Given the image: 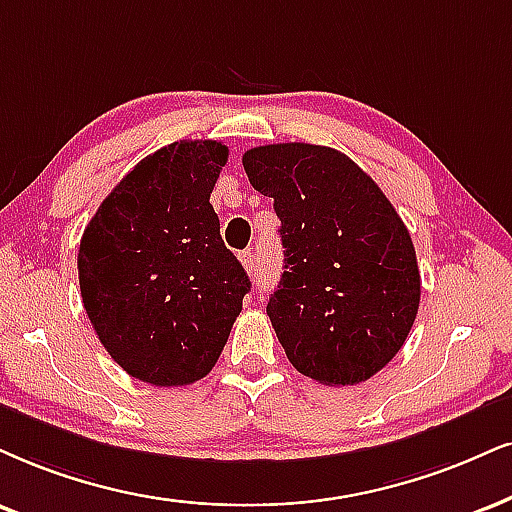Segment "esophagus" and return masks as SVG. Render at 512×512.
I'll return each instance as SVG.
<instances>
[{"mask_svg":"<svg viewBox=\"0 0 512 512\" xmlns=\"http://www.w3.org/2000/svg\"><path fill=\"white\" fill-rule=\"evenodd\" d=\"M242 263H244V268H246V273L249 275H256V270H258V266H256V256H254V251L251 249H246V251H242Z\"/></svg>","mask_w":512,"mask_h":512,"instance_id":"1","label":"esophagus"}]
</instances>
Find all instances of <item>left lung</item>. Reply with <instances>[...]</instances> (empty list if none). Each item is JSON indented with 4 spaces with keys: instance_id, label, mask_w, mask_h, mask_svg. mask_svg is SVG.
Instances as JSON below:
<instances>
[{
    "instance_id": "8db88e82",
    "label": "left lung",
    "mask_w": 512,
    "mask_h": 512,
    "mask_svg": "<svg viewBox=\"0 0 512 512\" xmlns=\"http://www.w3.org/2000/svg\"><path fill=\"white\" fill-rule=\"evenodd\" d=\"M242 163L282 223L285 273L268 318L289 363L330 387L370 380L399 353L418 315L408 227L375 180L337 149L266 144Z\"/></svg>"
}]
</instances>
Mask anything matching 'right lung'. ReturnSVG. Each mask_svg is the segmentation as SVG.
<instances>
[{
  "label": "right lung",
  "mask_w": 512,
  "mask_h": 512,
  "mask_svg": "<svg viewBox=\"0 0 512 512\" xmlns=\"http://www.w3.org/2000/svg\"><path fill=\"white\" fill-rule=\"evenodd\" d=\"M225 163L216 140L168 144L113 187L82 232L87 318L113 361L154 387L211 372L251 287L208 201Z\"/></svg>",
  "instance_id": "obj_1"
}]
</instances>
